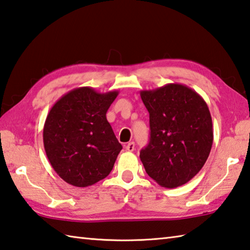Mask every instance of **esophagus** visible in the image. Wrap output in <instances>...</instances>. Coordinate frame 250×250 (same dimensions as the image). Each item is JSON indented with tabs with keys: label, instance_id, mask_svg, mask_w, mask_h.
I'll list each match as a JSON object with an SVG mask.
<instances>
[{
	"label": "esophagus",
	"instance_id": "esophagus-1",
	"mask_svg": "<svg viewBox=\"0 0 250 250\" xmlns=\"http://www.w3.org/2000/svg\"><path fill=\"white\" fill-rule=\"evenodd\" d=\"M125 148H126L127 151H134L135 143H134V141H130V143H128V144L125 146Z\"/></svg>",
	"mask_w": 250,
	"mask_h": 250
}]
</instances>
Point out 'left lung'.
<instances>
[{
    "instance_id": "8db88e82",
    "label": "left lung",
    "mask_w": 250,
    "mask_h": 250,
    "mask_svg": "<svg viewBox=\"0 0 250 250\" xmlns=\"http://www.w3.org/2000/svg\"><path fill=\"white\" fill-rule=\"evenodd\" d=\"M149 112L150 140L140 160L148 175L167 188L182 186L198 173L213 143L206 101L191 88L167 83L140 91Z\"/></svg>"
}]
</instances>
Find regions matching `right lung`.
Segmentation results:
<instances>
[{
    "label": "right lung",
    "mask_w": 250,
    "mask_h": 250,
    "mask_svg": "<svg viewBox=\"0 0 250 250\" xmlns=\"http://www.w3.org/2000/svg\"><path fill=\"white\" fill-rule=\"evenodd\" d=\"M119 91L76 88L51 107L43 127L44 150L52 167L70 185L87 187L105 178L122 150L106 120Z\"/></svg>",
    "instance_id": "1"
}]
</instances>
